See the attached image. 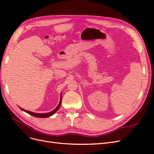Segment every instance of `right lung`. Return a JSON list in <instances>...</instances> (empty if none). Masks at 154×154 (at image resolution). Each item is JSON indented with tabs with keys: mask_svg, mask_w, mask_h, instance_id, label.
<instances>
[{
	"mask_svg": "<svg viewBox=\"0 0 154 154\" xmlns=\"http://www.w3.org/2000/svg\"><path fill=\"white\" fill-rule=\"evenodd\" d=\"M61 103H62V95H60V103H59L57 107H56V109H54L53 110H52L51 112H49L44 113V114H38V113H35V112H30V111H28V110H24V109L20 108V109L26 112H27V114H30L32 116H34V117L40 118H45L50 117V116L53 115L56 112H57L59 109L60 105H61Z\"/></svg>",
	"mask_w": 154,
	"mask_h": 154,
	"instance_id": "add662e5",
	"label": "right lung"
}]
</instances>
